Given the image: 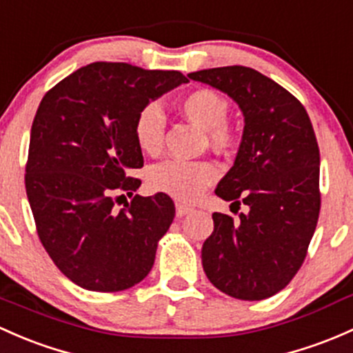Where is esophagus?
Segmentation results:
<instances>
[{
    "label": "esophagus",
    "instance_id": "34e87169",
    "mask_svg": "<svg viewBox=\"0 0 353 353\" xmlns=\"http://www.w3.org/2000/svg\"><path fill=\"white\" fill-rule=\"evenodd\" d=\"M192 211H194V208L192 206H188V205H176V214L177 216H186V214H189V213H192Z\"/></svg>",
    "mask_w": 353,
    "mask_h": 353
}]
</instances>
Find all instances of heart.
<instances>
[{
    "mask_svg": "<svg viewBox=\"0 0 353 353\" xmlns=\"http://www.w3.org/2000/svg\"><path fill=\"white\" fill-rule=\"evenodd\" d=\"M179 110L188 120L206 130L210 142L220 148L235 143V130L226 121L230 105L214 89L198 88L179 99ZM165 118L155 103L140 108L133 121L137 145L148 155H157L164 145ZM218 177L216 165L211 162H191L169 159L148 170V186L179 201H192Z\"/></svg>",
    "mask_w": 353,
    "mask_h": 353,
    "instance_id": "obj_1",
    "label": "heart"
}]
</instances>
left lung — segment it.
<instances>
[{
    "instance_id": "left-lung-1",
    "label": "left lung",
    "mask_w": 353,
    "mask_h": 353,
    "mask_svg": "<svg viewBox=\"0 0 353 353\" xmlns=\"http://www.w3.org/2000/svg\"><path fill=\"white\" fill-rule=\"evenodd\" d=\"M189 79L228 94L243 113V135L216 196L243 203L239 223L213 213L203 243L208 279L232 298L261 301L291 283L303 265L320 216V148L306 110L259 70L228 65Z\"/></svg>"
}]
</instances>
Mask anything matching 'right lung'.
<instances>
[{
	"label": "right lung",
	"mask_w": 353,
	"mask_h": 353,
	"mask_svg": "<svg viewBox=\"0 0 353 353\" xmlns=\"http://www.w3.org/2000/svg\"><path fill=\"white\" fill-rule=\"evenodd\" d=\"M188 83L177 70L125 62L77 69L43 96L33 118L25 188L37 233L54 264L88 291L117 292L150 272L176 214L164 192L135 194L143 165L133 137L140 108Z\"/></svg>",
	"instance_id": "add662e5"
}]
</instances>
